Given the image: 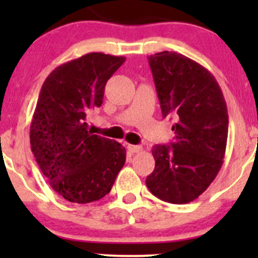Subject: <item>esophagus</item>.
<instances>
[{"label": "esophagus", "mask_w": 258, "mask_h": 258, "mask_svg": "<svg viewBox=\"0 0 258 258\" xmlns=\"http://www.w3.org/2000/svg\"><path fill=\"white\" fill-rule=\"evenodd\" d=\"M127 150L131 153H139L140 151H142V147L137 145H127Z\"/></svg>", "instance_id": "esophagus-1"}]
</instances>
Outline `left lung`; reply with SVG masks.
<instances>
[{
	"label": "left lung",
	"instance_id": "left-lung-1",
	"mask_svg": "<svg viewBox=\"0 0 258 258\" xmlns=\"http://www.w3.org/2000/svg\"><path fill=\"white\" fill-rule=\"evenodd\" d=\"M162 116L175 118L171 146L153 147L155 170L146 184L170 204L192 202L204 194L222 167L228 136L225 97L213 75L177 52L148 57Z\"/></svg>",
	"mask_w": 258,
	"mask_h": 258
}]
</instances>
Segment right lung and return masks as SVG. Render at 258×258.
I'll return each instance as SVG.
<instances>
[{
  "mask_svg": "<svg viewBox=\"0 0 258 258\" xmlns=\"http://www.w3.org/2000/svg\"><path fill=\"white\" fill-rule=\"evenodd\" d=\"M126 58L91 52L56 67L43 82L30 128L31 150L56 194L75 204L105 197L126 161L119 142L92 135L87 114Z\"/></svg>",
  "mask_w": 258,
  "mask_h": 258,
  "instance_id": "obj_1",
  "label": "right lung"
}]
</instances>
